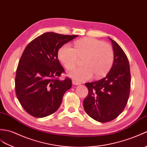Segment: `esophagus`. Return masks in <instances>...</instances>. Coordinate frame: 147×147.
<instances>
[{
  "instance_id": "1",
  "label": "esophagus",
  "mask_w": 147,
  "mask_h": 147,
  "mask_svg": "<svg viewBox=\"0 0 147 147\" xmlns=\"http://www.w3.org/2000/svg\"><path fill=\"white\" fill-rule=\"evenodd\" d=\"M73 84H74V85H80V84H81V83L74 80V81H73Z\"/></svg>"
}]
</instances>
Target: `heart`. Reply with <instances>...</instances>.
I'll return each mask as SVG.
<instances>
[{"mask_svg": "<svg viewBox=\"0 0 147 147\" xmlns=\"http://www.w3.org/2000/svg\"><path fill=\"white\" fill-rule=\"evenodd\" d=\"M73 47L64 44L58 52V57L67 69L76 66L78 57H84V66L74 69L69 76L77 81L89 80L103 76L108 72L114 61V51L110 45L94 38H84L76 40Z\"/></svg>", "mask_w": 147, "mask_h": 147, "instance_id": "b5f03b06", "label": "heart"}]
</instances>
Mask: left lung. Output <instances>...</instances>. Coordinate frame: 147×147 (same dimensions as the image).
Instances as JSON below:
<instances>
[{"label": "left lung", "instance_id": "obj_1", "mask_svg": "<svg viewBox=\"0 0 147 147\" xmlns=\"http://www.w3.org/2000/svg\"><path fill=\"white\" fill-rule=\"evenodd\" d=\"M110 39L114 51L111 69L101 79L85 83L88 94L83 101L84 110L91 118L101 123L114 120L124 110L131 86L128 57L119 44Z\"/></svg>", "mask_w": 147, "mask_h": 147}]
</instances>
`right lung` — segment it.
I'll use <instances>...</instances> for the list:
<instances>
[{
  "label": "right lung",
  "instance_id": "add662e5",
  "mask_svg": "<svg viewBox=\"0 0 147 147\" xmlns=\"http://www.w3.org/2000/svg\"><path fill=\"white\" fill-rule=\"evenodd\" d=\"M77 35L46 32L26 46L16 70L15 90L24 110L36 118L53 114L59 108L65 92L72 86L57 59L58 51Z\"/></svg>",
  "mask_w": 147,
  "mask_h": 147
}]
</instances>
